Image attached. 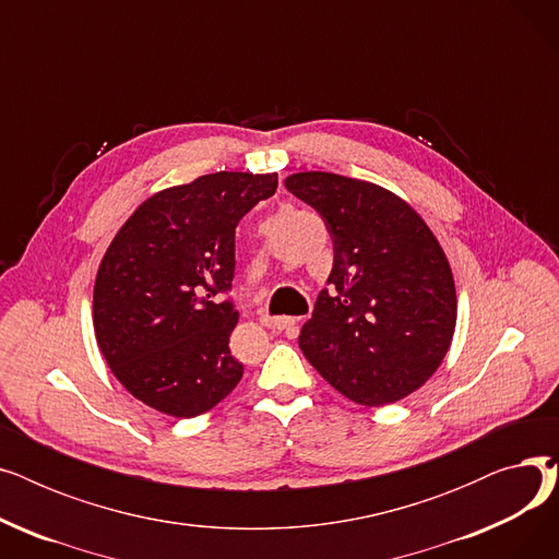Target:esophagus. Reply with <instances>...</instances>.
<instances>
[{
  "label": "esophagus",
  "mask_w": 559,
  "mask_h": 559,
  "mask_svg": "<svg viewBox=\"0 0 559 559\" xmlns=\"http://www.w3.org/2000/svg\"><path fill=\"white\" fill-rule=\"evenodd\" d=\"M260 324L272 329V331H285V329L289 326V317H270V314H262V317H260Z\"/></svg>",
  "instance_id": "34e87169"
}]
</instances>
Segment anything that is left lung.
<instances>
[{
  "instance_id": "obj_1",
  "label": "left lung",
  "mask_w": 559,
  "mask_h": 559,
  "mask_svg": "<svg viewBox=\"0 0 559 559\" xmlns=\"http://www.w3.org/2000/svg\"><path fill=\"white\" fill-rule=\"evenodd\" d=\"M278 174L215 171L142 201L108 245L95 278L93 326L112 376L176 419L209 413L240 383L230 356L235 226L276 192Z\"/></svg>"
}]
</instances>
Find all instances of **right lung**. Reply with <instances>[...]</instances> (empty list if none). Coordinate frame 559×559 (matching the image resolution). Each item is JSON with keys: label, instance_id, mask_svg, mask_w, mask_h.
<instances>
[{"label": "right lung", "instance_id": "right-lung-1", "mask_svg": "<svg viewBox=\"0 0 559 559\" xmlns=\"http://www.w3.org/2000/svg\"><path fill=\"white\" fill-rule=\"evenodd\" d=\"M285 188L324 217L335 251L329 289L299 335L304 356L360 405L417 392L455 333V281L442 245L413 205L376 183L297 171Z\"/></svg>", "mask_w": 559, "mask_h": 559}]
</instances>
